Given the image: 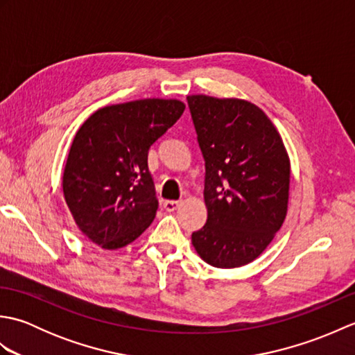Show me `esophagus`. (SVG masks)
I'll return each instance as SVG.
<instances>
[{
	"instance_id": "esophagus-1",
	"label": "esophagus",
	"mask_w": 355,
	"mask_h": 355,
	"mask_svg": "<svg viewBox=\"0 0 355 355\" xmlns=\"http://www.w3.org/2000/svg\"><path fill=\"white\" fill-rule=\"evenodd\" d=\"M163 207H164V210H168V212H173V210H177L180 207V201L168 200L163 202Z\"/></svg>"
}]
</instances>
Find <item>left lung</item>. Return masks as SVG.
Listing matches in <instances>:
<instances>
[{
    "label": "left lung",
    "instance_id": "8db88e82",
    "mask_svg": "<svg viewBox=\"0 0 355 355\" xmlns=\"http://www.w3.org/2000/svg\"><path fill=\"white\" fill-rule=\"evenodd\" d=\"M187 105L206 162L207 221L192 233V244L210 266H245L284 224L288 154L266 112L250 102L195 94Z\"/></svg>",
    "mask_w": 355,
    "mask_h": 355
}]
</instances>
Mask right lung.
Listing matches in <instances>:
<instances>
[{
  "instance_id": "add662e5",
  "label": "right lung",
  "mask_w": 355,
  "mask_h": 355,
  "mask_svg": "<svg viewBox=\"0 0 355 355\" xmlns=\"http://www.w3.org/2000/svg\"><path fill=\"white\" fill-rule=\"evenodd\" d=\"M184 108L175 99L132 101L97 110L79 128L62 189L78 227L94 244L122 248L153 223L158 200L148 150Z\"/></svg>"
}]
</instances>
